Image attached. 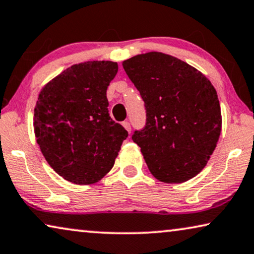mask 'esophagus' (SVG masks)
<instances>
[{
  "label": "esophagus",
  "mask_w": 254,
  "mask_h": 254,
  "mask_svg": "<svg viewBox=\"0 0 254 254\" xmlns=\"http://www.w3.org/2000/svg\"><path fill=\"white\" fill-rule=\"evenodd\" d=\"M123 126L125 127V129H126V130L128 131V133H130V124L128 123V121H124Z\"/></svg>",
  "instance_id": "esophagus-1"
}]
</instances>
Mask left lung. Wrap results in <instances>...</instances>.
<instances>
[{"mask_svg":"<svg viewBox=\"0 0 254 254\" xmlns=\"http://www.w3.org/2000/svg\"><path fill=\"white\" fill-rule=\"evenodd\" d=\"M144 101L145 125L135 130L151 174L182 183L206 166L221 133L216 90L199 71L170 55L146 53L123 63Z\"/></svg>","mask_w":254,"mask_h":254,"instance_id":"obj_1","label":"left lung"}]
</instances>
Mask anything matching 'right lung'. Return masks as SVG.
Listing matches in <instances>:
<instances>
[{
    "mask_svg": "<svg viewBox=\"0 0 254 254\" xmlns=\"http://www.w3.org/2000/svg\"><path fill=\"white\" fill-rule=\"evenodd\" d=\"M113 62L75 64L47 83L34 110V130L54 171L75 185H91L115 165L128 131L111 119L106 89Z\"/></svg>",
    "mask_w": 254,
    "mask_h": 254,
    "instance_id": "obj_1",
    "label": "right lung"
}]
</instances>
